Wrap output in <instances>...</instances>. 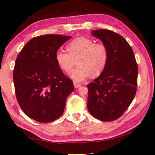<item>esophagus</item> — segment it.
<instances>
[{"mask_svg":"<svg viewBox=\"0 0 155 155\" xmlns=\"http://www.w3.org/2000/svg\"><path fill=\"white\" fill-rule=\"evenodd\" d=\"M74 87H75V88H78V87H81V84L77 82V81H74Z\"/></svg>","mask_w":155,"mask_h":155,"instance_id":"1","label":"esophagus"}]
</instances>
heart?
Listing matches in <instances>:
<instances>
[{
    "label": "heart",
    "instance_id": "1",
    "mask_svg": "<svg viewBox=\"0 0 155 155\" xmlns=\"http://www.w3.org/2000/svg\"><path fill=\"white\" fill-rule=\"evenodd\" d=\"M66 48L68 52H58L56 59L59 66L66 72H70L76 64H78L70 74L74 81H84L90 74L91 77H96L104 71L109 58L105 44L95 43L86 37H78L70 41Z\"/></svg>",
    "mask_w": 155,
    "mask_h": 155
}]
</instances>
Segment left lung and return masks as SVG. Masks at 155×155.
<instances>
[{
	"label": "left lung",
	"mask_w": 155,
	"mask_h": 155,
	"mask_svg": "<svg viewBox=\"0 0 155 155\" xmlns=\"http://www.w3.org/2000/svg\"><path fill=\"white\" fill-rule=\"evenodd\" d=\"M105 44L108 61L98 78L87 85V109L104 122L118 119L132 103L137 87L138 67L134 52L125 39L107 29L92 31Z\"/></svg>",
	"instance_id": "left-lung-1"
}]
</instances>
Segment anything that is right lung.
Returning a JSON list of instances; mask_svg holds the SVG:
<instances>
[{"mask_svg": "<svg viewBox=\"0 0 155 155\" xmlns=\"http://www.w3.org/2000/svg\"><path fill=\"white\" fill-rule=\"evenodd\" d=\"M71 36L40 35L26 44L18 54L14 69L18 103L25 114L41 123L53 122L63 114L72 81L57 61V50Z\"/></svg>", "mask_w": 155, "mask_h": 155, "instance_id": "add662e5", "label": "right lung"}]
</instances>
